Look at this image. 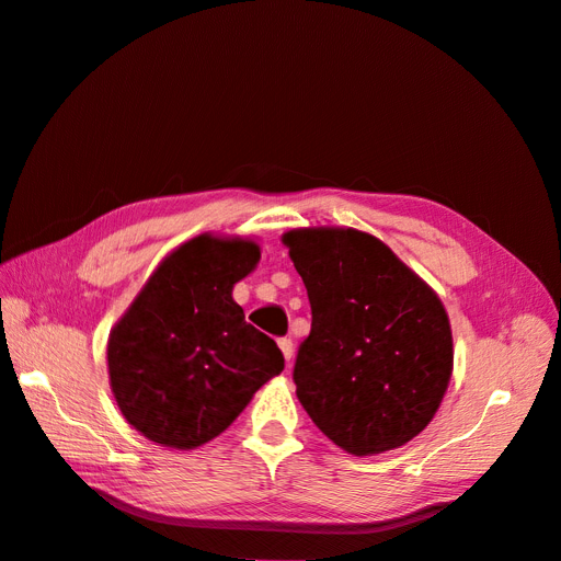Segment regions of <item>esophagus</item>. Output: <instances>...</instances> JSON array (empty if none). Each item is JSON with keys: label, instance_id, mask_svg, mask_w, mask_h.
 Here are the masks:
<instances>
[{"label": "esophagus", "instance_id": "34e87169", "mask_svg": "<svg viewBox=\"0 0 561 561\" xmlns=\"http://www.w3.org/2000/svg\"><path fill=\"white\" fill-rule=\"evenodd\" d=\"M278 346H280V351H283V355H285V360L290 363V360H293V355H295L293 339H290V336H280V339H278Z\"/></svg>", "mask_w": 561, "mask_h": 561}]
</instances>
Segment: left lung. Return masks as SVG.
<instances>
[{
	"label": "left lung",
	"mask_w": 561,
	"mask_h": 561,
	"mask_svg": "<svg viewBox=\"0 0 561 561\" xmlns=\"http://www.w3.org/2000/svg\"><path fill=\"white\" fill-rule=\"evenodd\" d=\"M283 243L311 304V332L293 369L301 407L348 454L410 443L451 377L443 301L369 233L299 229Z\"/></svg>",
	"instance_id": "1"
}]
</instances>
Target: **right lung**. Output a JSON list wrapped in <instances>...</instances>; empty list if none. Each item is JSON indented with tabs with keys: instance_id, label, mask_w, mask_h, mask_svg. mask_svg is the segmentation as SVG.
Here are the masks:
<instances>
[{
	"instance_id": "right-lung-1",
	"label": "right lung",
	"mask_w": 561,
	"mask_h": 561,
	"mask_svg": "<svg viewBox=\"0 0 561 561\" xmlns=\"http://www.w3.org/2000/svg\"><path fill=\"white\" fill-rule=\"evenodd\" d=\"M257 262L252 241L198 236L168 254L116 322L107 344L112 393L151 443L206 445L283 371L274 339L245 322L231 297Z\"/></svg>"
}]
</instances>
